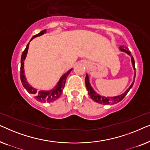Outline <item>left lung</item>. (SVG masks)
Listing matches in <instances>:
<instances>
[{
    "instance_id": "8db88e82",
    "label": "left lung",
    "mask_w": 150,
    "mask_h": 150,
    "mask_svg": "<svg viewBox=\"0 0 150 150\" xmlns=\"http://www.w3.org/2000/svg\"><path fill=\"white\" fill-rule=\"evenodd\" d=\"M120 50L122 51V52H124L127 53V54H128V55H130V56L131 57V61H132V67H133V68H134V70L135 71L134 60V58H133V57L132 56V54H131L130 51L128 50V48H127L126 46H120ZM135 76H136V72L134 73V81H133L132 83L131 84V85L129 87L128 89H127L124 93L121 94V95L117 96H114V97H104V96H100L99 94L97 93L95 91H94L93 89L91 86V84H90V83H89V76H88L87 74H86V77H85V85H86V87H87V89L88 91V94H89L90 98H91V99L93 100V101L97 102V103L104 104V105L117 104V103H118V102H120V101H122V100L124 99V98L127 95V93H128V91H130L131 88L132 87L133 84H134V83Z\"/></svg>"
}]
</instances>
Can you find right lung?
<instances>
[{
  "mask_svg": "<svg viewBox=\"0 0 150 150\" xmlns=\"http://www.w3.org/2000/svg\"><path fill=\"white\" fill-rule=\"evenodd\" d=\"M45 33H46V30L45 29L44 30H42L40 33L35 35L31 38V41L33 39H34L36 37H39L44 35ZM28 46H29V43L26 46L25 50L22 52V57H21V65H20V79H21V82L22 85L24 87L26 91L30 94H33L36 100H38V102H54L55 100L58 99L60 97L61 93H62L63 89L64 88L65 81L67 76L69 75V74L70 73V71L72 70V69H69V70L63 74L62 76L61 77V79H59V81L57 83V85L53 88L52 89L50 90V91H38V89L35 88H33L31 87L29 84L28 83L27 81H26L25 75H24V60H25L26 54H27L28 50Z\"/></svg>",
  "mask_w": 150,
  "mask_h": 150,
  "instance_id": "add662e5",
  "label": "right lung"
}]
</instances>
